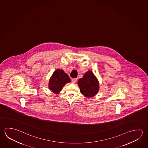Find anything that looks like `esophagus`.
Listing matches in <instances>:
<instances>
[{
	"label": "esophagus",
	"instance_id": "1",
	"mask_svg": "<svg viewBox=\"0 0 148 148\" xmlns=\"http://www.w3.org/2000/svg\"><path fill=\"white\" fill-rule=\"evenodd\" d=\"M77 81V78H73V79H72V82L73 83H76Z\"/></svg>",
	"mask_w": 148,
	"mask_h": 148
}]
</instances>
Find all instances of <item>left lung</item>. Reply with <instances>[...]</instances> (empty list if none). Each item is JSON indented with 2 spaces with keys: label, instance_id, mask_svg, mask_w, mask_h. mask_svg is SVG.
Listing matches in <instances>:
<instances>
[{
  "label": "left lung",
  "instance_id": "8db88e82",
  "mask_svg": "<svg viewBox=\"0 0 148 148\" xmlns=\"http://www.w3.org/2000/svg\"><path fill=\"white\" fill-rule=\"evenodd\" d=\"M77 84L80 92L85 97H93L98 92L99 82L91 71L86 72L83 78L78 80Z\"/></svg>",
  "mask_w": 148,
  "mask_h": 148
}]
</instances>
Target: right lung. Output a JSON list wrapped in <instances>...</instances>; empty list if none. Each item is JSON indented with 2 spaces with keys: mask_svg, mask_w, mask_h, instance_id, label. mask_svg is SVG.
Masks as SVG:
<instances>
[{
  "mask_svg": "<svg viewBox=\"0 0 148 148\" xmlns=\"http://www.w3.org/2000/svg\"><path fill=\"white\" fill-rule=\"evenodd\" d=\"M71 82V79L64 71L57 69L50 78L48 87L56 94L59 93L66 83Z\"/></svg>",
  "mask_w": 148,
  "mask_h": 148,
  "instance_id": "obj_1",
  "label": "right lung"
}]
</instances>
